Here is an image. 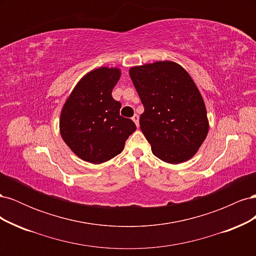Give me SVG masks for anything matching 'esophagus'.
<instances>
[{"mask_svg": "<svg viewBox=\"0 0 256 256\" xmlns=\"http://www.w3.org/2000/svg\"><path fill=\"white\" fill-rule=\"evenodd\" d=\"M132 120L136 122V127H138L140 125H138V114H134V116H132Z\"/></svg>", "mask_w": 256, "mask_h": 256, "instance_id": "34e87169", "label": "esophagus"}]
</instances>
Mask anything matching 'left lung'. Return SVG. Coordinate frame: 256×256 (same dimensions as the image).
<instances>
[{
  "label": "left lung",
  "instance_id": "1",
  "mask_svg": "<svg viewBox=\"0 0 256 256\" xmlns=\"http://www.w3.org/2000/svg\"><path fill=\"white\" fill-rule=\"evenodd\" d=\"M129 74L144 106L140 127L152 154L172 164L192 158L209 125L203 97L190 74L171 60L131 67Z\"/></svg>",
  "mask_w": 256,
  "mask_h": 256
}]
</instances>
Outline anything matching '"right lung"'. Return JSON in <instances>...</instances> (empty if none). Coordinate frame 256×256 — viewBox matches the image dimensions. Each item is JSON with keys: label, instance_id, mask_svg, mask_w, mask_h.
I'll use <instances>...</instances> for the list:
<instances>
[{"label": "right lung", "instance_id": "right-lung-1", "mask_svg": "<svg viewBox=\"0 0 256 256\" xmlns=\"http://www.w3.org/2000/svg\"><path fill=\"white\" fill-rule=\"evenodd\" d=\"M120 78V68L94 69L76 85L62 109V138L90 164H99L118 156L136 129L132 120L120 115L122 104L112 97Z\"/></svg>", "mask_w": 256, "mask_h": 256}]
</instances>
